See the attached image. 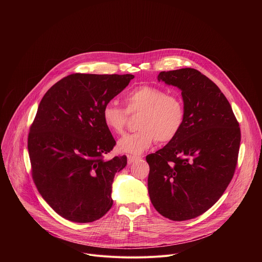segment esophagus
Instances as JSON below:
<instances>
[{
  "instance_id": "obj_1",
  "label": "esophagus",
  "mask_w": 262,
  "mask_h": 262,
  "mask_svg": "<svg viewBox=\"0 0 262 262\" xmlns=\"http://www.w3.org/2000/svg\"><path fill=\"white\" fill-rule=\"evenodd\" d=\"M141 158H139V157H136V156H130V155H128L127 156V162H128V164L130 165V164H133V163H135V162H137V161H139Z\"/></svg>"
}]
</instances>
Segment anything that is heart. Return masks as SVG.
<instances>
[{"mask_svg":"<svg viewBox=\"0 0 262 262\" xmlns=\"http://www.w3.org/2000/svg\"><path fill=\"white\" fill-rule=\"evenodd\" d=\"M126 110L111 101L102 107L104 125L114 134H121L127 121V115L138 114L139 130L123 136L117 143L122 152L139 155L158 140L162 143L172 141L181 130L185 120V108L178 95L168 94L166 90L142 85L125 95Z\"/></svg>","mask_w":262,"mask_h":262,"instance_id":"1","label":"heart"}]
</instances>
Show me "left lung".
Masks as SVG:
<instances>
[{"mask_svg":"<svg viewBox=\"0 0 262 262\" xmlns=\"http://www.w3.org/2000/svg\"><path fill=\"white\" fill-rule=\"evenodd\" d=\"M158 80L181 90L185 120L175 139L146 157L148 193L165 217L191 220L208 210L230 183L241 128L225 95L200 71H162Z\"/></svg>","mask_w":262,"mask_h":262,"instance_id":"left-lung-1","label":"left lung"}]
</instances>
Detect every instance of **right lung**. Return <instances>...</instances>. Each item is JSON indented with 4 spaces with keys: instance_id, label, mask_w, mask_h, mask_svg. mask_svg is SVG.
<instances>
[{
    "instance_id": "obj_1",
    "label": "right lung",
    "mask_w": 262,
    "mask_h": 262,
    "mask_svg": "<svg viewBox=\"0 0 262 262\" xmlns=\"http://www.w3.org/2000/svg\"><path fill=\"white\" fill-rule=\"evenodd\" d=\"M133 74L73 73L42 97L30 127L28 150L36 188L62 217L89 223L113 205L112 183L125 156L104 160L116 141L101 112Z\"/></svg>"
}]
</instances>
